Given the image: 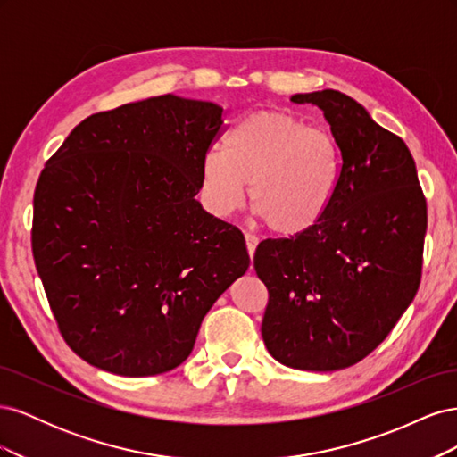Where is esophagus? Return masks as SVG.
<instances>
[{
    "mask_svg": "<svg viewBox=\"0 0 457 457\" xmlns=\"http://www.w3.org/2000/svg\"><path fill=\"white\" fill-rule=\"evenodd\" d=\"M244 238H245L247 253H250V257H253V253H255V247H257V244H259V238L255 237V234H250V232H245V234H244Z\"/></svg>",
    "mask_w": 457,
    "mask_h": 457,
    "instance_id": "esophagus-1",
    "label": "esophagus"
}]
</instances>
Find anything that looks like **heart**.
Listing matches in <instances>:
<instances>
[{
  "mask_svg": "<svg viewBox=\"0 0 457 457\" xmlns=\"http://www.w3.org/2000/svg\"><path fill=\"white\" fill-rule=\"evenodd\" d=\"M339 148L331 133L282 110H257L228 129L223 150L202 160V192L210 210L228 217L245 200L282 237L307 232L337 195Z\"/></svg>",
  "mask_w": 457,
  "mask_h": 457,
  "instance_id": "heart-1",
  "label": "heart"
}]
</instances>
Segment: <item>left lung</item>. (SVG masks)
Instances as JSON below:
<instances>
[{"mask_svg": "<svg viewBox=\"0 0 457 457\" xmlns=\"http://www.w3.org/2000/svg\"><path fill=\"white\" fill-rule=\"evenodd\" d=\"M292 101L324 112L339 188L320 223L257 245L253 267L269 289L261 334L280 364L334 371L366 358L416 297L427 202L406 143L362 104L334 89Z\"/></svg>", "mask_w": 457, "mask_h": 457, "instance_id": "obj_1", "label": "left lung"}]
</instances>
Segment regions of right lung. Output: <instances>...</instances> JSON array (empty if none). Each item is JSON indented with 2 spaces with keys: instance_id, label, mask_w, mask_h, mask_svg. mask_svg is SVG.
<instances>
[{
  "instance_id": "right-lung-1",
  "label": "right lung",
  "mask_w": 457,
  "mask_h": 457,
  "mask_svg": "<svg viewBox=\"0 0 457 457\" xmlns=\"http://www.w3.org/2000/svg\"><path fill=\"white\" fill-rule=\"evenodd\" d=\"M223 116L175 95L96 112L41 171L36 269L61 336L91 366L126 378L177 368L250 267L244 234L195 198Z\"/></svg>"
}]
</instances>
